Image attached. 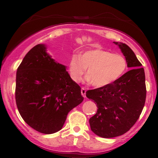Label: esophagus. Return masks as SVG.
I'll list each match as a JSON object with an SVG mask.
<instances>
[{
	"instance_id": "1",
	"label": "esophagus",
	"mask_w": 158,
	"mask_h": 158,
	"mask_svg": "<svg viewBox=\"0 0 158 158\" xmlns=\"http://www.w3.org/2000/svg\"><path fill=\"white\" fill-rule=\"evenodd\" d=\"M85 93H86V88L83 87L81 88V94L84 98H85Z\"/></svg>"
}]
</instances>
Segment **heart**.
I'll use <instances>...</instances> for the list:
<instances>
[{
  "instance_id": "1",
  "label": "heart",
  "mask_w": 158,
  "mask_h": 158,
  "mask_svg": "<svg viewBox=\"0 0 158 158\" xmlns=\"http://www.w3.org/2000/svg\"><path fill=\"white\" fill-rule=\"evenodd\" d=\"M127 60L121 55L102 49L73 54L68 63V71L73 81L79 82L88 69V80L96 88L108 85L119 78L126 71Z\"/></svg>"
}]
</instances>
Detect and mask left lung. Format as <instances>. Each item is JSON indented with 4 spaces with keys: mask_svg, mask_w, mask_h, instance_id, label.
Instances as JSON below:
<instances>
[{
    "mask_svg": "<svg viewBox=\"0 0 158 158\" xmlns=\"http://www.w3.org/2000/svg\"><path fill=\"white\" fill-rule=\"evenodd\" d=\"M117 44L131 68L109 85L86 91V96L96 103V114L89 119L96 135L112 138L124 135L137 122L146 99L145 75L142 64L130 47Z\"/></svg>",
    "mask_w": 158,
    "mask_h": 158,
    "instance_id": "obj_1",
    "label": "left lung"
}]
</instances>
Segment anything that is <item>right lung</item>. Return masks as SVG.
I'll return each instance as SVG.
<instances>
[{
	"label": "right lung",
	"instance_id": "obj_1",
	"mask_svg": "<svg viewBox=\"0 0 158 158\" xmlns=\"http://www.w3.org/2000/svg\"><path fill=\"white\" fill-rule=\"evenodd\" d=\"M40 44L30 49L16 72V106L27 124L43 134L60 131L68 114L83 101L81 88Z\"/></svg>",
	"mask_w": 158,
	"mask_h": 158
}]
</instances>
